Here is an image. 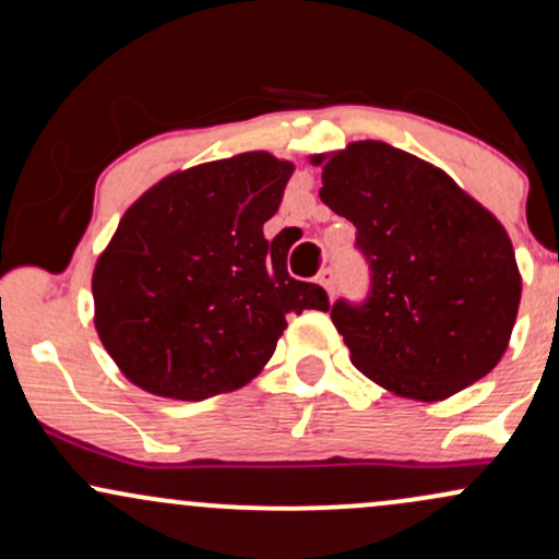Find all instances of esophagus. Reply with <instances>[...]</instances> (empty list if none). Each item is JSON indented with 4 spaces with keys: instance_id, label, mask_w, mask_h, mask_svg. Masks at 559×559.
<instances>
[{
    "instance_id": "1",
    "label": "esophagus",
    "mask_w": 559,
    "mask_h": 559,
    "mask_svg": "<svg viewBox=\"0 0 559 559\" xmlns=\"http://www.w3.org/2000/svg\"><path fill=\"white\" fill-rule=\"evenodd\" d=\"M318 284L329 294H333V288H336V271H333V267H323L318 275Z\"/></svg>"
}]
</instances>
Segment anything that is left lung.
<instances>
[{"instance_id": "left-lung-1", "label": "left lung", "mask_w": 559, "mask_h": 559, "mask_svg": "<svg viewBox=\"0 0 559 559\" xmlns=\"http://www.w3.org/2000/svg\"><path fill=\"white\" fill-rule=\"evenodd\" d=\"M316 163L320 199L357 228L355 249L370 271L365 299L331 307L352 365L423 402L489 373L521 305L502 223L447 173L383 141H357Z\"/></svg>"}]
</instances>
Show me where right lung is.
Here are the masks:
<instances>
[{
	"instance_id": "right-lung-1",
	"label": "right lung",
	"mask_w": 559,
	"mask_h": 559,
	"mask_svg": "<svg viewBox=\"0 0 559 559\" xmlns=\"http://www.w3.org/2000/svg\"><path fill=\"white\" fill-rule=\"evenodd\" d=\"M294 165L267 152L217 159L152 186L96 262V331L136 386L202 402L241 389L273 357L286 316L329 310L262 234Z\"/></svg>"
}]
</instances>
